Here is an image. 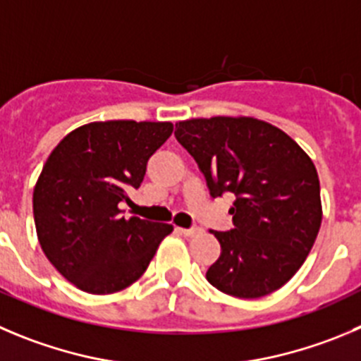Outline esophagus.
<instances>
[{
	"label": "esophagus",
	"instance_id": "34e87169",
	"mask_svg": "<svg viewBox=\"0 0 361 361\" xmlns=\"http://www.w3.org/2000/svg\"><path fill=\"white\" fill-rule=\"evenodd\" d=\"M178 230L185 237H196V235L201 233V228H178Z\"/></svg>",
	"mask_w": 361,
	"mask_h": 361
}]
</instances>
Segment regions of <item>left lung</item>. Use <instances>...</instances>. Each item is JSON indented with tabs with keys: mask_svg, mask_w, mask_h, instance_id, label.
I'll list each match as a JSON object with an SVG mask.
<instances>
[{
	"mask_svg": "<svg viewBox=\"0 0 361 361\" xmlns=\"http://www.w3.org/2000/svg\"><path fill=\"white\" fill-rule=\"evenodd\" d=\"M212 197L235 194L233 230L212 231L221 257L207 271L217 290L257 299L281 288L308 257L322 221L321 185L308 154L285 131L252 117L176 123Z\"/></svg>",
	"mask_w": 361,
	"mask_h": 361,
	"instance_id": "8db88e82",
	"label": "left lung"
}]
</instances>
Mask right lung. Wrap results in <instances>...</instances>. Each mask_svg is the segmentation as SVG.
I'll return each instance as SVG.
<instances>
[{"mask_svg": "<svg viewBox=\"0 0 361 361\" xmlns=\"http://www.w3.org/2000/svg\"><path fill=\"white\" fill-rule=\"evenodd\" d=\"M171 123L104 121L76 128L46 160L33 188L44 255L80 290L112 294L146 272L171 224L124 219L119 204L139 188Z\"/></svg>", "mask_w": 361, "mask_h": 361, "instance_id": "right-lung-1", "label": "right lung"}]
</instances>
